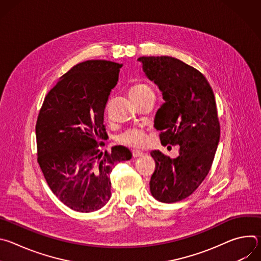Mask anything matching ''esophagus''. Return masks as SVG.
I'll return each instance as SVG.
<instances>
[{
    "label": "esophagus",
    "instance_id": "1",
    "mask_svg": "<svg viewBox=\"0 0 261 261\" xmlns=\"http://www.w3.org/2000/svg\"><path fill=\"white\" fill-rule=\"evenodd\" d=\"M132 156H133L134 158L141 157V156H143V153L140 152V151H133V152H132Z\"/></svg>",
    "mask_w": 261,
    "mask_h": 261
}]
</instances>
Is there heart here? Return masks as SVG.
<instances>
[{"instance_id":"obj_1","label":"heart","mask_w":261,"mask_h":261,"mask_svg":"<svg viewBox=\"0 0 261 261\" xmlns=\"http://www.w3.org/2000/svg\"><path fill=\"white\" fill-rule=\"evenodd\" d=\"M150 91H153L150 86H147L145 84H138L132 87V89L130 90V96L141 95ZM120 141L123 144L130 147H141L146 143L147 137L144 134V132L140 130H131L123 134L120 138Z\"/></svg>"}]
</instances>
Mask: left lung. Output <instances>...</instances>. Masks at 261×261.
<instances>
[{
    "label": "left lung",
    "mask_w": 261,
    "mask_h": 261,
    "mask_svg": "<svg viewBox=\"0 0 261 261\" xmlns=\"http://www.w3.org/2000/svg\"><path fill=\"white\" fill-rule=\"evenodd\" d=\"M142 70L162 93L155 116L163 145H178L171 159L151 152L156 168L150 180L154 198L171 203L190 196L207 175L220 139L213 90L197 69L172 57H140Z\"/></svg>",
    "instance_id": "1"
}]
</instances>
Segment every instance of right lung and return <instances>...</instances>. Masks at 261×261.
Wrapping results in <instances>:
<instances>
[{
    "mask_svg": "<svg viewBox=\"0 0 261 261\" xmlns=\"http://www.w3.org/2000/svg\"><path fill=\"white\" fill-rule=\"evenodd\" d=\"M122 64L90 60L72 67L46 95L36 124L37 161L54 194L68 207L91 213L110 198L113 167L130 160L125 146L102 152L104 109Z\"/></svg>",
    "mask_w": 261,
    "mask_h": 261,
    "instance_id": "obj_1",
    "label": "right lung"
}]
</instances>
